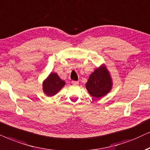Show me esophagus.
I'll return each instance as SVG.
<instances>
[{
  "label": "esophagus",
  "instance_id": "34e87169",
  "mask_svg": "<svg viewBox=\"0 0 150 150\" xmlns=\"http://www.w3.org/2000/svg\"><path fill=\"white\" fill-rule=\"evenodd\" d=\"M72 83H73V84H78L79 81H72Z\"/></svg>",
  "mask_w": 150,
  "mask_h": 150
}]
</instances>
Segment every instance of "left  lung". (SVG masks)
Instances as JSON below:
<instances>
[{
	"label": "left lung",
	"instance_id": "1",
	"mask_svg": "<svg viewBox=\"0 0 150 150\" xmlns=\"http://www.w3.org/2000/svg\"><path fill=\"white\" fill-rule=\"evenodd\" d=\"M86 87L95 98H100L108 93L112 87V81L107 70L104 67L96 69L90 75Z\"/></svg>",
	"mask_w": 150,
	"mask_h": 150
}]
</instances>
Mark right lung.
<instances>
[{
	"instance_id": "obj_1",
	"label": "right lung",
	"mask_w": 150,
	"mask_h": 150,
	"mask_svg": "<svg viewBox=\"0 0 150 150\" xmlns=\"http://www.w3.org/2000/svg\"><path fill=\"white\" fill-rule=\"evenodd\" d=\"M65 84V82L59 78L56 73H51L47 80L43 83V89L46 95L53 96Z\"/></svg>"
}]
</instances>
